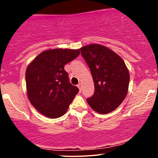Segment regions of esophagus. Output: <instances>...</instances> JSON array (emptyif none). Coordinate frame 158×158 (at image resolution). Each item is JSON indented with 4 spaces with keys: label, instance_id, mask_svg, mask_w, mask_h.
Wrapping results in <instances>:
<instances>
[{
    "label": "esophagus",
    "instance_id": "obj_1",
    "mask_svg": "<svg viewBox=\"0 0 158 158\" xmlns=\"http://www.w3.org/2000/svg\"><path fill=\"white\" fill-rule=\"evenodd\" d=\"M82 86H83V85H82V83H80L77 84V87H78V88L80 89V91H81V90H82Z\"/></svg>",
    "mask_w": 158,
    "mask_h": 158
}]
</instances>
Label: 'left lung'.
Returning <instances> with one entry per match:
<instances>
[{
    "instance_id": "1",
    "label": "left lung",
    "mask_w": 158,
    "mask_h": 158,
    "mask_svg": "<svg viewBox=\"0 0 158 158\" xmlns=\"http://www.w3.org/2000/svg\"><path fill=\"white\" fill-rule=\"evenodd\" d=\"M81 55L89 67L95 92L87 102L95 111L108 114L115 110L126 98L129 73L124 60L102 45L89 44L81 48Z\"/></svg>"
}]
</instances>
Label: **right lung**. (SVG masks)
Segmentation results:
<instances>
[{"mask_svg":"<svg viewBox=\"0 0 158 158\" xmlns=\"http://www.w3.org/2000/svg\"><path fill=\"white\" fill-rule=\"evenodd\" d=\"M80 55V49H55L40 54L26 71L27 95L32 106L47 117L66 113L79 91L69 82L64 66Z\"/></svg>","mask_w":158,"mask_h":158,"instance_id":"right-lung-1","label":"right lung"}]
</instances>
